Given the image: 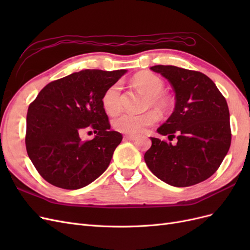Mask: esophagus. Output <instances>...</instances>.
Returning a JSON list of instances; mask_svg holds the SVG:
<instances>
[{"label":"esophagus","mask_w":250,"mask_h":250,"mask_svg":"<svg viewBox=\"0 0 250 250\" xmlns=\"http://www.w3.org/2000/svg\"><path fill=\"white\" fill-rule=\"evenodd\" d=\"M124 138L126 139V140H129V141H134V140H137V135H134V134H125L124 135Z\"/></svg>","instance_id":"obj_1"}]
</instances>
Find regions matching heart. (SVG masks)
Returning a JSON list of instances; mask_svg holds the SVG:
<instances>
[{
  "instance_id": "heart-1",
  "label": "heart",
  "mask_w": 250,
  "mask_h": 250,
  "mask_svg": "<svg viewBox=\"0 0 250 250\" xmlns=\"http://www.w3.org/2000/svg\"><path fill=\"white\" fill-rule=\"evenodd\" d=\"M133 83L143 93L147 95L145 108H156L161 112H168L172 107L171 97L164 93L165 83L161 77L150 72H142L134 76ZM102 105L108 115L115 116L122 110L123 95L122 85L120 82L113 83L102 96ZM160 116L151 109L143 113H123L113 120L115 129L128 134H140L146 131L147 128L153 126Z\"/></svg>"
}]
</instances>
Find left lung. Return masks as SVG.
<instances>
[{
	"instance_id": "8db88e82",
	"label": "left lung",
	"mask_w": 250,
	"mask_h": 250,
	"mask_svg": "<svg viewBox=\"0 0 250 250\" xmlns=\"http://www.w3.org/2000/svg\"><path fill=\"white\" fill-rule=\"evenodd\" d=\"M175 92V108L157 131L177 138L172 145L151 138L144 155L156 177L174 187H190L208 179L220 167L231 142L229 110L213 80L197 71L154 65Z\"/></svg>"
}]
</instances>
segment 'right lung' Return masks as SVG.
I'll use <instances>...</instances> for the list:
<instances>
[{"label":"right lung","mask_w":250,"mask_h":250,"mask_svg":"<svg viewBox=\"0 0 250 250\" xmlns=\"http://www.w3.org/2000/svg\"><path fill=\"white\" fill-rule=\"evenodd\" d=\"M126 70H83L52 81L29 105L26 149L40 175L49 184L77 190L107 169L122 134L110 130L102 96ZM90 127L93 140L80 134Z\"/></svg>","instance_id":"obj_1"}]
</instances>
